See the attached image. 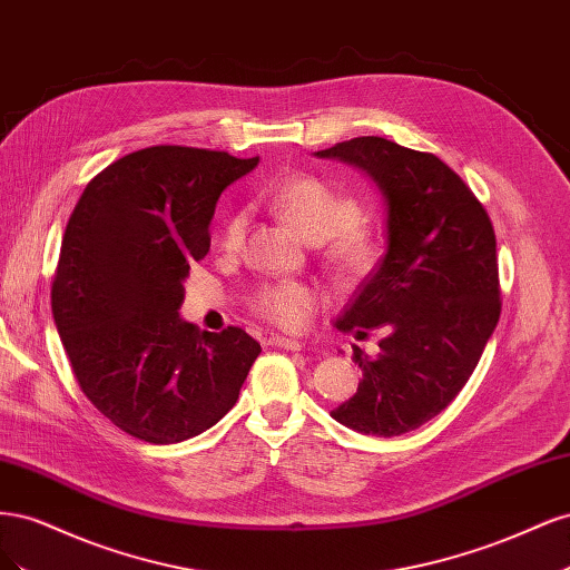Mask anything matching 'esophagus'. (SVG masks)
Masks as SVG:
<instances>
[{
    "label": "esophagus",
    "mask_w": 570,
    "mask_h": 570,
    "mask_svg": "<svg viewBox=\"0 0 570 570\" xmlns=\"http://www.w3.org/2000/svg\"><path fill=\"white\" fill-rule=\"evenodd\" d=\"M271 344H275V347H281V350H287V352H299L302 350V342L292 340V337H273Z\"/></svg>",
    "instance_id": "obj_1"
}]
</instances>
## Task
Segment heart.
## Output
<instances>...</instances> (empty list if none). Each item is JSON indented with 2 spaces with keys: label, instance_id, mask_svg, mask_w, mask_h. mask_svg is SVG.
Returning <instances> with one entry per match:
<instances>
[{
  "label": "heart",
  "instance_id": "obj_1",
  "mask_svg": "<svg viewBox=\"0 0 570 570\" xmlns=\"http://www.w3.org/2000/svg\"><path fill=\"white\" fill-rule=\"evenodd\" d=\"M268 204L292 228L312 243L325 245V258L344 281L366 275L377 258V237L368 223L358 220L352 197L312 174L287 176L271 189ZM247 230V212L235 209L220 223V247L237 249ZM252 312L281 331H302L318 308L323 292L299 281H275L258 287L249 299Z\"/></svg>",
  "mask_w": 570,
  "mask_h": 570
}]
</instances>
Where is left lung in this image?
Listing matches in <instances>:
<instances>
[{
  "label": "left lung",
  "mask_w": 570,
  "mask_h": 570,
  "mask_svg": "<svg viewBox=\"0 0 570 570\" xmlns=\"http://www.w3.org/2000/svg\"><path fill=\"white\" fill-rule=\"evenodd\" d=\"M316 157L361 168L387 204V252L335 323L358 340L371 327L385 337L375 358L354 352L364 381L333 419L364 435H404L454 402L494 333L492 220L435 154L368 135Z\"/></svg>",
  "instance_id": "8db88e82"
}]
</instances>
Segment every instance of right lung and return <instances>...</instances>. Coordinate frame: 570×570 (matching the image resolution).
<instances>
[{
  "mask_svg": "<svg viewBox=\"0 0 570 570\" xmlns=\"http://www.w3.org/2000/svg\"><path fill=\"white\" fill-rule=\"evenodd\" d=\"M256 164L147 147L95 176L68 218L51 314L85 396L137 440L174 444L216 425L262 352L243 327L206 333L178 314L220 193Z\"/></svg>",
  "mask_w": 570,
  "mask_h": 570,
  "instance_id": "add662e5",
  "label": "right lung"
}]
</instances>
